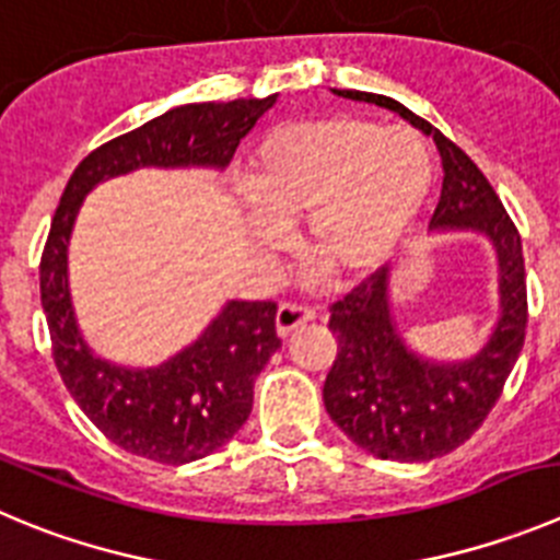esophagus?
Instances as JSON below:
<instances>
[{
    "mask_svg": "<svg viewBox=\"0 0 560 560\" xmlns=\"http://www.w3.org/2000/svg\"><path fill=\"white\" fill-rule=\"evenodd\" d=\"M315 312L306 310V306H295V304H281L279 312H276V334L281 339L290 337L298 326H306V323L315 320Z\"/></svg>",
    "mask_w": 560,
    "mask_h": 560,
    "instance_id": "esophagus-1",
    "label": "esophagus"
}]
</instances>
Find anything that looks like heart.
<instances>
[{
  "label": "heart",
  "mask_w": 560,
  "mask_h": 560,
  "mask_svg": "<svg viewBox=\"0 0 560 560\" xmlns=\"http://www.w3.org/2000/svg\"><path fill=\"white\" fill-rule=\"evenodd\" d=\"M433 182L420 135L353 115H326L270 129L248 160L245 187L256 212L254 240L279 245V229L304 223V256L348 284L378 268Z\"/></svg>",
  "instance_id": "1"
}]
</instances>
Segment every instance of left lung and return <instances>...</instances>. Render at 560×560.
I'll use <instances>...</instances> for the list:
<instances>
[{"mask_svg":"<svg viewBox=\"0 0 560 560\" xmlns=\"http://www.w3.org/2000/svg\"><path fill=\"white\" fill-rule=\"evenodd\" d=\"M378 104L433 138L442 156V196L433 234H478L498 259V320L483 348L456 362H439L406 342L392 312V273L381 268L331 306L328 328L339 351L323 384L328 417L353 445L384 462H431L464 445L498 404L520 359L527 326L522 240L480 168L436 127L381 93L334 91Z\"/></svg>","mask_w":560,"mask_h":560,"instance_id":"left-lung-1","label":"left lung"}]
</instances>
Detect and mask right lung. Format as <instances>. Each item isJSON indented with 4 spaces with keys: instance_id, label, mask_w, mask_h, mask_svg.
Returning <instances> with one entry per match:
<instances>
[{
    "instance_id": "1",
    "label": "right lung",
    "mask_w": 560,
    "mask_h": 560,
    "mask_svg": "<svg viewBox=\"0 0 560 560\" xmlns=\"http://www.w3.org/2000/svg\"><path fill=\"white\" fill-rule=\"evenodd\" d=\"M276 96L182 104L98 145L62 190L40 259V304L57 373L88 420L124 451L160 464L215 453L248 420L254 381L281 348L273 301H226L209 326L154 368H127L93 353L77 323L68 245L82 201L102 182L140 168L226 171L240 140Z\"/></svg>"
}]
</instances>
